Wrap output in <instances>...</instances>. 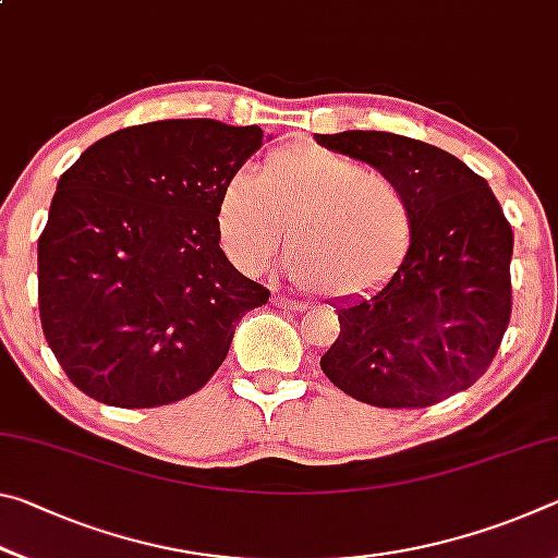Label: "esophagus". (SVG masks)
Returning <instances> with one entry per match:
<instances>
[{"instance_id":"obj_1","label":"esophagus","mask_w":558,"mask_h":558,"mask_svg":"<svg viewBox=\"0 0 558 558\" xmlns=\"http://www.w3.org/2000/svg\"><path fill=\"white\" fill-rule=\"evenodd\" d=\"M270 302L276 307H282V310H305V305H302V302H295V300H290L286 292H280V290H272V295H270Z\"/></svg>"}]
</instances>
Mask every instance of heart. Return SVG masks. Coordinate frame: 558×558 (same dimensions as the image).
Instances as JSON below:
<instances>
[{
  "label": "heart",
  "instance_id": "1",
  "mask_svg": "<svg viewBox=\"0 0 558 558\" xmlns=\"http://www.w3.org/2000/svg\"><path fill=\"white\" fill-rule=\"evenodd\" d=\"M216 226L223 251L243 270L266 266L288 233L286 270L332 300L379 288L413 233L393 179L310 143L270 153L260 177L239 169L226 179Z\"/></svg>",
  "mask_w": 558,
  "mask_h": 558
}]
</instances>
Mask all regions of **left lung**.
Wrapping results in <instances>:
<instances>
[{"instance_id":"8db88e82","label":"left lung","mask_w":558,"mask_h":558,"mask_svg":"<svg viewBox=\"0 0 558 558\" xmlns=\"http://www.w3.org/2000/svg\"><path fill=\"white\" fill-rule=\"evenodd\" d=\"M393 179L413 233L381 290L339 300V337L319 359L337 389L379 409H426L487 372L512 315L514 233L493 189L458 157L393 132L315 135Z\"/></svg>"}]
</instances>
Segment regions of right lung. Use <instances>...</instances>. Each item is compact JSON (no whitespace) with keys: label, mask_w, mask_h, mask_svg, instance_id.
Here are the masks:
<instances>
[{"label":"right lung","mask_w":558,"mask_h":558,"mask_svg":"<svg viewBox=\"0 0 558 558\" xmlns=\"http://www.w3.org/2000/svg\"><path fill=\"white\" fill-rule=\"evenodd\" d=\"M260 145L258 125L157 120L61 174L39 235V315L75 389L155 409L219 369L239 319L270 298L231 266L216 226L226 179Z\"/></svg>","instance_id":"add662e5"}]
</instances>
